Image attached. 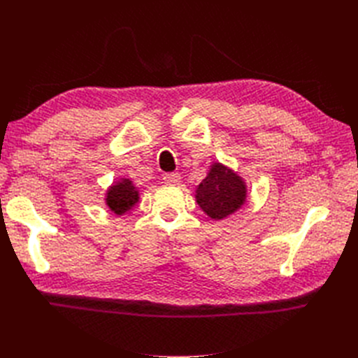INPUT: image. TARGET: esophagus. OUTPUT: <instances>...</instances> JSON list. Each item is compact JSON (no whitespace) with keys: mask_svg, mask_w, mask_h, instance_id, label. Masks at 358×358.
<instances>
[{"mask_svg":"<svg viewBox=\"0 0 358 358\" xmlns=\"http://www.w3.org/2000/svg\"><path fill=\"white\" fill-rule=\"evenodd\" d=\"M162 179H164V182L169 183V185H179L180 175L179 173H166V175L162 176Z\"/></svg>","mask_w":358,"mask_h":358,"instance_id":"esophagus-1","label":"esophagus"}]
</instances>
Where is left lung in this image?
<instances>
[{"mask_svg":"<svg viewBox=\"0 0 358 358\" xmlns=\"http://www.w3.org/2000/svg\"><path fill=\"white\" fill-rule=\"evenodd\" d=\"M200 208L213 220H224L246 200V185L233 170L215 162L196 189Z\"/></svg>","mask_w":358,"mask_h":358,"instance_id":"1","label":"left lung"}]
</instances>
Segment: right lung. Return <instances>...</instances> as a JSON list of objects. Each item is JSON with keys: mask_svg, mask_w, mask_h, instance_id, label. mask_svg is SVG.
<instances>
[{"mask_svg": "<svg viewBox=\"0 0 358 358\" xmlns=\"http://www.w3.org/2000/svg\"><path fill=\"white\" fill-rule=\"evenodd\" d=\"M106 203L110 210L116 215H124L134 208L138 201V191L131 183V180L124 179L112 185L107 191Z\"/></svg>", "mask_w": 358, "mask_h": 358, "instance_id": "1", "label": "right lung"}]
</instances>
